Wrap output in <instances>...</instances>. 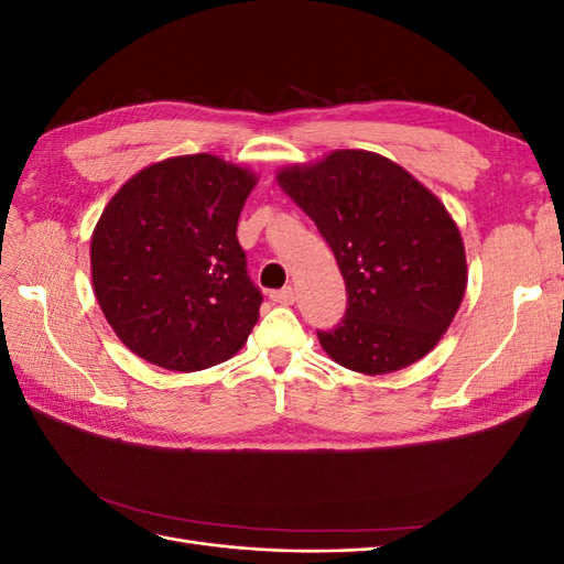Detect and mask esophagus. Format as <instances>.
<instances>
[{"label": "esophagus", "mask_w": 564, "mask_h": 564, "mask_svg": "<svg viewBox=\"0 0 564 564\" xmlns=\"http://www.w3.org/2000/svg\"><path fill=\"white\" fill-rule=\"evenodd\" d=\"M270 299L275 301L278 305H292L294 299H296V294H294L292 286H284V289H280V292H272Z\"/></svg>", "instance_id": "obj_1"}]
</instances>
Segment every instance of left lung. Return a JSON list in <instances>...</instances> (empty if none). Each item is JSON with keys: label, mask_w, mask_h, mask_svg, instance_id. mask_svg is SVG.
Segmentation results:
<instances>
[{"label": "left lung", "mask_w": 564, "mask_h": 564, "mask_svg": "<svg viewBox=\"0 0 564 564\" xmlns=\"http://www.w3.org/2000/svg\"><path fill=\"white\" fill-rule=\"evenodd\" d=\"M275 178L346 280L344 322L317 332L324 352L367 377L416 365L447 334L468 284L464 237L445 204L371 150H332Z\"/></svg>", "instance_id": "8db88e82"}]
</instances>
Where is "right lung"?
Returning a JSON list of instances; mask_svg holds the SVG:
<instances>
[{"mask_svg":"<svg viewBox=\"0 0 564 564\" xmlns=\"http://www.w3.org/2000/svg\"><path fill=\"white\" fill-rule=\"evenodd\" d=\"M259 183L209 152L148 164L106 204L91 284L117 338L141 360L191 373L230 360L259 322L237 220Z\"/></svg>","mask_w":564,"mask_h":564,"instance_id":"add662e5","label":"right lung"}]
</instances>
